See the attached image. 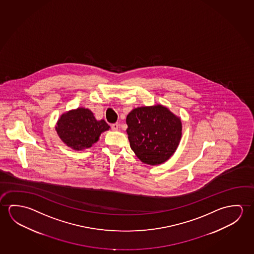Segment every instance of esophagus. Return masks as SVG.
<instances>
[{"mask_svg":"<svg viewBox=\"0 0 254 254\" xmlns=\"http://www.w3.org/2000/svg\"><path fill=\"white\" fill-rule=\"evenodd\" d=\"M111 129H113V130H117V129H119V125L118 124H113V125H111Z\"/></svg>","mask_w":254,"mask_h":254,"instance_id":"esophagus-1","label":"esophagus"}]
</instances>
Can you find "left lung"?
<instances>
[{"label": "left lung", "instance_id": "8db88e82", "mask_svg": "<svg viewBox=\"0 0 254 254\" xmlns=\"http://www.w3.org/2000/svg\"><path fill=\"white\" fill-rule=\"evenodd\" d=\"M126 124L130 148L145 164L168 161L181 140V119L162 105L133 109Z\"/></svg>", "mask_w": 254, "mask_h": 254}]
</instances>
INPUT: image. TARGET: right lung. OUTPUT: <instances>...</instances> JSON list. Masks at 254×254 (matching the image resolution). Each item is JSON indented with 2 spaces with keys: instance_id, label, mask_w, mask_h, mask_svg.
I'll list each match as a JSON object with an SVG mask.
<instances>
[{
  "instance_id": "1",
  "label": "right lung",
  "mask_w": 254,
  "mask_h": 254,
  "mask_svg": "<svg viewBox=\"0 0 254 254\" xmlns=\"http://www.w3.org/2000/svg\"><path fill=\"white\" fill-rule=\"evenodd\" d=\"M109 128L104 120L97 121L90 109L78 108L63 114L56 130L68 147L79 151L90 148L99 140L101 133Z\"/></svg>"
}]
</instances>
